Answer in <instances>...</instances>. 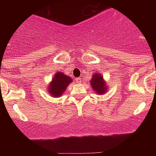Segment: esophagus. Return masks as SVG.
<instances>
[{"instance_id":"1","label":"esophagus","mask_w":156,"mask_h":156,"mask_svg":"<svg viewBox=\"0 0 156 156\" xmlns=\"http://www.w3.org/2000/svg\"><path fill=\"white\" fill-rule=\"evenodd\" d=\"M76 83H80L81 79L80 78H76Z\"/></svg>"}]
</instances>
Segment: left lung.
<instances>
[{"label":"left lung","mask_w":156,"mask_h":156,"mask_svg":"<svg viewBox=\"0 0 156 156\" xmlns=\"http://www.w3.org/2000/svg\"><path fill=\"white\" fill-rule=\"evenodd\" d=\"M90 83H91V87H93L94 90H95V92H97L98 94L105 93V83L103 80V77L100 74H94L90 81Z\"/></svg>","instance_id":"1"}]
</instances>
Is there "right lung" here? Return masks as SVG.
<instances>
[{
	"label": "right lung",
	"instance_id": "obj_1",
	"mask_svg": "<svg viewBox=\"0 0 156 156\" xmlns=\"http://www.w3.org/2000/svg\"><path fill=\"white\" fill-rule=\"evenodd\" d=\"M71 82L72 80L69 76L58 72L55 75L48 90L52 96L59 97L66 90V88Z\"/></svg>",
	"mask_w": 156,
	"mask_h": 156
}]
</instances>
